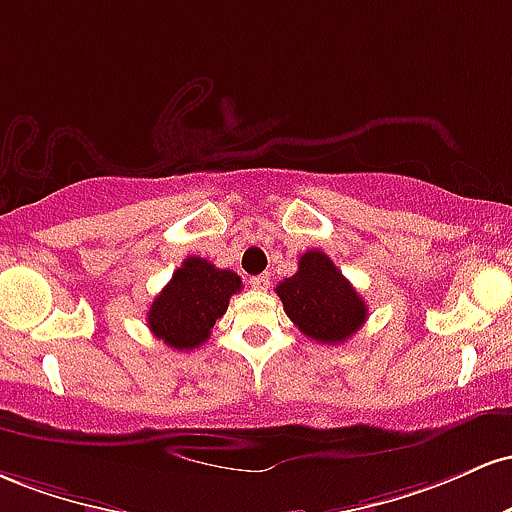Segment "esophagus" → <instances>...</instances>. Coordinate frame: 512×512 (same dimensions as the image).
<instances>
[{"mask_svg":"<svg viewBox=\"0 0 512 512\" xmlns=\"http://www.w3.org/2000/svg\"><path fill=\"white\" fill-rule=\"evenodd\" d=\"M249 283H251V287H254V290H268V287H271V275H268V273L254 275Z\"/></svg>","mask_w":512,"mask_h":512,"instance_id":"34e87169","label":"esophagus"}]
</instances>
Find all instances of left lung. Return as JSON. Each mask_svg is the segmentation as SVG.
I'll return each instance as SVG.
<instances>
[{
  "mask_svg": "<svg viewBox=\"0 0 512 512\" xmlns=\"http://www.w3.org/2000/svg\"><path fill=\"white\" fill-rule=\"evenodd\" d=\"M285 314L312 341H348L367 319V304L324 251L300 256L297 273L275 287Z\"/></svg>",
  "mask_w": 512,
  "mask_h": 512,
  "instance_id": "8db88e82",
  "label": "left lung"
}]
</instances>
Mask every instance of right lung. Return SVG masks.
<instances>
[{
    "label": "right lung",
    "instance_id": "obj_1",
    "mask_svg": "<svg viewBox=\"0 0 512 512\" xmlns=\"http://www.w3.org/2000/svg\"><path fill=\"white\" fill-rule=\"evenodd\" d=\"M241 290V278L188 256L154 297L147 312L149 331L174 350H193L210 338L215 321L227 312L229 297Z\"/></svg>",
    "mask_w": 512,
    "mask_h": 512
}]
</instances>
